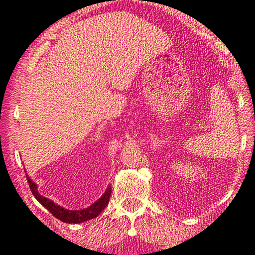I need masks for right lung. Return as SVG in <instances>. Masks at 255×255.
<instances>
[{
	"label": "right lung",
	"mask_w": 255,
	"mask_h": 255,
	"mask_svg": "<svg viewBox=\"0 0 255 255\" xmlns=\"http://www.w3.org/2000/svg\"><path fill=\"white\" fill-rule=\"evenodd\" d=\"M26 177H27V182H28L30 190H32L35 198L41 203V205L44 206L46 210H49L50 213H52L53 217H56L57 219H59L60 221L66 222V223H81V222L91 220L93 218H97L98 215L101 213V211H104L105 207L108 205L109 198H111L112 189L111 187H108L107 189H106L105 194L101 196L96 203H93L92 205H90L89 207H87V209L77 210V211L67 210L65 209V207L56 204V203L51 201V199L43 197L42 195L38 194L36 183H35L27 174Z\"/></svg>",
	"instance_id": "add662e5"
}]
</instances>
